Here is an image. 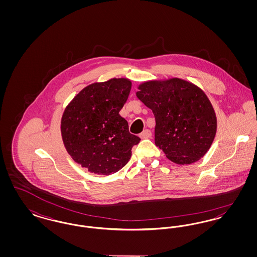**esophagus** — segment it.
<instances>
[{"label":"esophagus","instance_id":"1","mask_svg":"<svg viewBox=\"0 0 257 257\" xmlns=\"http://www.w3.org/2000/svg\"><path fill=\"white\" fill-rule=\"evenodd\" d=\"M140 137H141V139H148L151 137V131L149 129H146L143 133L140 134Z\"/></svg>","mask_w":257,"mask_h":257}]
</instances>
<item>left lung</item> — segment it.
I'll return each instance as SVG.
<instances>
[{"instance_id":"obj_1","label":"left lung","mask_w":257,"mask_h":257,"mask_svg":"<svg viewBox=\"0 0 257 257\" xmlns=\"http://www.w3.org/2000/svg\"><path fill=\"white\" fill-rule=\"evenodd\" d=\"M137 97L155 116V145L173 163L189 165L205 155L217 131V117L206 94L182 79L149 81Z\"/></svg>"}]
</instances>
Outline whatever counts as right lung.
<instances>
[{
	"label": "right lung",
	"instance_id": "1",
	"mask_svg": "<svg viewBox=\"0 0 257 257\" xmlns=\"http://www.w3.org/2000/svg\"><path fill=\"white\" fill-rule=\"evenodd\" d=\"M128 79H110L82 89L66 107L61 136L72 159L87 171L110 175L121 170L141 139L119 114L131 90Z\"/></svg>",
	"mask_w": 257,
	"mask_h": 257
}]
</instances>
